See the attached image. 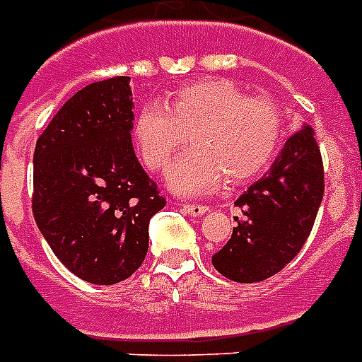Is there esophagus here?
<instances>
[{
  "mask_svg": "<svg viewBox=\"0 0 362 362\" xmlns=\"http://www.w3.org/2000/svg\"><path fill=\"white\" fill-rule=\"evenodd\" d=\"M184 211L192 216H202L207 213L209 207L207 205H203V203H186V205H184Z\"/></svg>",
  "mask_w": 362,
  "mask_h": 362,
  "instance_id": "1",
  "label": "esophagus"
}]
</instances>
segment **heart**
Returning <instances> with one entry per match:
<instances>
[{"label": "heart", "instance_id": "b5f03b06", "mask_svg": "<svg viewBox=\"0 0 362 362\" xmlns=\"http://www.w3.org/2000/svg\"><path fill=\"white\" fill-rule=\"evenodd\" d=\"M134 141L149 170H160L186 144L167 174L184 195L207 194L226 180L242 184L264 173L280 151L284 115L269 99L247 98L222 78L184 86L167 105L147 103L134 120Z\"/></svg>", "mask_w": 362, "mask_h": 362}]
</instances>
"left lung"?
<instances>
[{
	"label": "left lung",
	"instance_id": "1",
	"mask_svg": "<svg viewBox=\"0 0 362 362\" xmlns=\"http://www.w3.org/2000/svg\"><path fill=\"white\" fill-rule=\"evenodd\" d=\"M324 195L320 147L309 124L286 141L270 173L235 199L242 218L213 255L222 276L242 284L274 276L307 242Z\"/></svg>",
	"mask_w": 362,
	"mask_h": 362
}]
</instances>
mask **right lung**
I'll use <instances>...</instances> for the list:
<instances>
[{
    "label": "right lung",
    "mask_w": 362,
    "mask_h": 362,
    "mask_svg": "<svg viewBox=\"0 0 362 362\" xmlns=\"http://www.w3.org/2000/svg\"><path fill=\"white\" fill-rule=\"evenodd\" d=\"M128 76L86 86L36 141L32 213L72 274L111 286L132 276L165 197L134 153Z\"/></svg>",
    "instance_id": "right-lung-1"
}]
</instances>
